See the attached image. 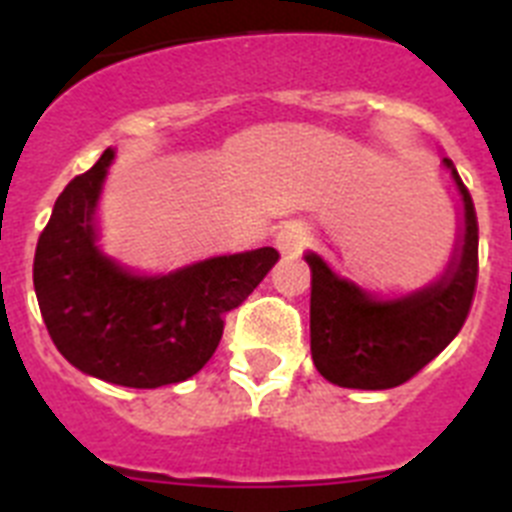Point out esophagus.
<instances>
[{
    "instance_id": "34e87169",
    "label": "esophagus",
    "mask_w": 512,
    "mask_h": 512,
    "mask_svg": "<svg viewBox=\"0 0 512 512\" xmlns=\"http://www.w3.org/2000/svg\"><path fill=\"white\" fill-rule=\"evenodd\" d=\"M310 241V230L302 223H287L277 233V248L284 256H297Z\"/></svg>"
}]
</instances>
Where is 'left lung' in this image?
I'll return each mask as SVG.
<instances>
[{"label":"left lung","mask_w":512,"mask_h":512,"mask_svg":"<svg viewBox=\"0 0 512 512\" xmlns=\"http://www.w3.org/2000/svg\"><path fill=\"white\" fill-rule=\"evenodd\" d=\"M456 197V241L441 277L405 295H374L341 277L318 251L312 269L310 351L315 369L348 390H390L436 359L461 330L477 284V215L449 158H441Z\"/></svg>","instance_id":"left-lung-1"}]
</instances>
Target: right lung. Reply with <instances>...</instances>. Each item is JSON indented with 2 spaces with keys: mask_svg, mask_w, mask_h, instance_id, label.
<instances>
[{
  "mask_svg": "<svg viewBox=\"0 0 512 512\" xmlns=\"http://www.w3.org/2000/svg\"><path fill=\"white\" fill-rule=\"evenodd\" d=\"M115 148L63 189L40 233L33 284L66 361L120 387L156 390L194 377L215 354L223 315L279 261L271 246L146 274L102 248L99 200Z\"/></svg>",
  "mask_w": 512,
  "mask_h": 512,
  "instance_id": "obj_1",
  "label": "right lung"
}]
</instances>
